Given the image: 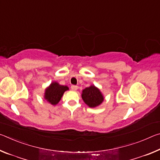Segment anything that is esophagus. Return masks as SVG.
Wrapping results in <instances>:
<instances>
[{
	"label": "esophagus",
	"instance_id": "34e87169",
	"mask_svg": "<svg viewBox=\"0 0 160 160\" xmlns=\"http://www.w3.org/2000/svg\"><path fill=\"white\" fill-rule=\"evenodd\" d=\"M78 87L77 85H72L71 86V90H73V91H76L78 90Z\"/></svg>",
	"mask_w": 160,
	"mask_h": 160
}]
</instances>
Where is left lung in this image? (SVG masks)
Masks as SVG:
<instances>
[{"label":"left lung","instance_id":"8db88e82","mask_svg":"<svg viewBox=\"0 0 160 160\" xmlns=\"http://www.w3.org/2000/svg\"><path fill=\"white\" fill-rule=\"evenodd\" d=\"M82 99L83 102L90 108L99 107L104 100V97L98 88L92 85L82 91Z\"/></svg>","mask_w":160,"mask_h":160}]
</instances>
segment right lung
Instances as JSON below:
<instances>
[{"label": "right lung", "mask_w": 160, "mask_h": 160, "mask_svg": "<svg viewBox=\"0 0 160 160\" xmlns=\"http://www.w3.org/2000/svg\"><path fill=\"white\" fill-rule=\"evenodd\" d=\"M68 90L69 88L68 86L61 85L53 81L45 89L44 98L49 104L55 106L60 102L65 92Z\"/></svg>", "instance_id": "add662e5"}]
</instances>
